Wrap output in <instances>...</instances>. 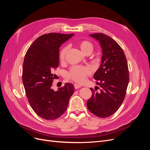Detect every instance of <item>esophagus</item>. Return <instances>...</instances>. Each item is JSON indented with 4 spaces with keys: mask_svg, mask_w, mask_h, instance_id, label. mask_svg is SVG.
I'll return each mask as SVG.
<instances>
[{
    "mask_svg": "<svg viewBox=\"0 0 150 150\" xmlns=\"http://www.w3.org/2000/svg\"><path fill=\"white\" fill-rule=\"evenodd\" d=\"M74 86V88H75L76 89H79V88L82 87V86H80V85H79V84H75Z\"/></svg>",
    "mask_w": 150,
    "mask_h": 150,
    "instance_id": "1",
    "label": "esophagus"
}]
</instances>
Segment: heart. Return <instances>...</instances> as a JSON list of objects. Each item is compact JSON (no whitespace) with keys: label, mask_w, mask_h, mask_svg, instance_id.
I'll return each instance as SVG.
<instances>
[{"label":"heart","mask_w":150,"mask_h":150,"mask_svg":"<svg viewBox=\"0 0 150 150\" xmlns=\"http://www.w3.org/2000/svg\"><path fill=\"white\" fill-rule=\"evenodd\" d=\"M78 46L83 54H86L88 52H92L93 50V44L87 40H82L78 42ZM68 51L67 46L63 47L59 54V59L61 62L65 61L66 54ZM91 71L88 66H75L72 67L67 74V78L78 83L84 82L87 76L91 74Z\"/></svg>","instance_id":"obj_1"}]
</instances>
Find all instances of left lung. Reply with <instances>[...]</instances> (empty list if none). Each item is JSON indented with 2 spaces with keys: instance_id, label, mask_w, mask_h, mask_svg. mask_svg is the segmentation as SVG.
Instances as JSON below:
<instances>
[{
  "instance_id": "8db88e82",
  "label": "left lung",
  "mask_w": 150,
  "mask_h": 150,
  "mask_svg": "<svg viewBox=\"0 0 150 150\" xmlns=\"http://www.w3.org/2000/svg\"><path fill=\"white\" fill-rule=\"evenodd\" d=\"M90 36L99 42L103 55L100 67L94 74L100 91L90 88L93 94L87 107L96 116L107 117L115 113L123 102L129 83L128 62L122 48L110 36L103 33Z\"/></svg>"
}]
</instances>
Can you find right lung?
Segmentation results:
<instances>
[{"label": "right lung", "instance_id": "obj_1", "mask_svg": "<svg viewBox=\"0 0 150 150\" xmlns=\"http://www.w3.org/2000/svg\"><path fill=\"white\" fill-rule=\"evenodd\" d=\"M74 34L49 33L40 36L30 45L24 57L22 82L31 108L39 116L54 120L64 114L74 86L66 83L57 91L52 89L59 66V51L61 44Z\"/></svg>", "mask_w": 150, "mask_h": 150}]
</instances>
